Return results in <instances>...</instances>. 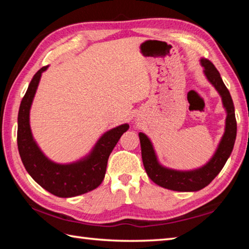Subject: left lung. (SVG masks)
Masks as SVG:
<instances>
[{
  "mask_svg": "<svg viewBox=\"0 0 249 249\" xmlns=\"http://www.w3.org/2000/svg\"><path fill=\"white\" fill-rule=\"evenodd\" d=\"M201 65L204 68V74L220 93L222 102L226 109L225 133L218 144L215 154L205 166L191 171H179L168 169L158 162L151 142L145 134L140 133L142 147V158L145 170L149 178L160 187L174 191H199L210 184L220 174L222 168L231 154L236 140L237 124L235 119V109L230 91L227 90L217 69L208 59H201Z\"/></svg>",
  "mask_w": 249,
  "mask_h": 249,
  "instance_id": "1",
  "label": "left lung"
}]
</instances>
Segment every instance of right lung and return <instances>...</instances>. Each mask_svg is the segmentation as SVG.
<instances>
[{"label":"right lung","instance_id":"add662e5","mask_svg":"<svg viewBox=\"0 0 249 249\" xmlns=\"http://www.w3.org/2000/svg\"><path fill=\"white\" fill-rule=\"evenodd\" d=\"M47 66L34 75L20 102L18 117V146L25 169L45 190L59 197L77 196L94 190L102 183L107 159L128 124L109 129L96 142L91 154L77 162L60 165L49 160L34 141L29 126V109L38 87L41 73Z\"/></svg>","mask_w":249,"mask_h":249}]
</instances>
